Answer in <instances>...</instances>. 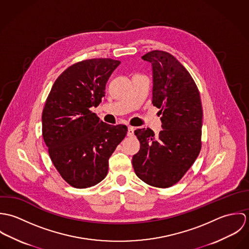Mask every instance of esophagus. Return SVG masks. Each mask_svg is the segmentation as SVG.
<instances>
[{
  "mask_svg": "<svg viewBox=\"0 0 249 249\" xmlns=\"http://www.w3.org/2000/svg\"><path fill=\"white\" fill-rule=\"evenodd\" d=\"M127 136H129V137H132V136H134V128H133V127H131V126H129V127H128Z\"/></svg>",
  "mask_w": 249,
  "mask_h": 249,
  "instance_id": "1",
  "label": "esophagus"
}]
</instances>
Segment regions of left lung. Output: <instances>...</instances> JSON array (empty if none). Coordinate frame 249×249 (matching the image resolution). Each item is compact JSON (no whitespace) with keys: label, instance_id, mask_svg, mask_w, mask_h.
Returning <instances> with one entry per match:
<instances>
[{"label":"left lung","instance_id":"1","mask_svg":"<svg viewBox=\"0 0 249 249\" xmlns=\"http://www.w3.org/2000/svg\"><path fill=\"white\" fill-rule=\"evenodd\" d=\"M152 65V105L160 109L162 130L134 131L140 150L133 155L136 176L158 188L177 184L201 149L202 106L190 72L171 53L151 51L142 56Z\"/></svg>","mask_w":249,"mask_h":249}]
</instances>
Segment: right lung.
Segmentation results:
<instances>
[{
    "instance_id": "1",
    "label": "right lung",
    "mask_w": 249,
    "mask_h": 249,
    "mask_svg": "<svg viewBox=\"0 0 249 249\" xmlns=\"http://www.w3.org/2000/svg\"><path fill=\"white\" fill-rule=\"evenodd\" d=\"M121 61L93 58L67 68L54 81L42 113V135L51 160L71 187L95 186L107 177L108 159L127 127L100 121L98 107Z\"/></svg>"
}]
</instances>
